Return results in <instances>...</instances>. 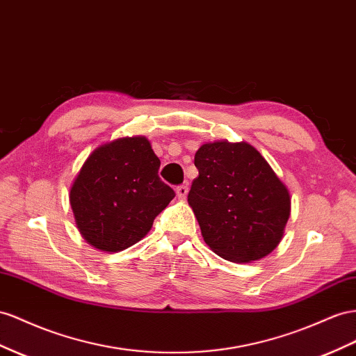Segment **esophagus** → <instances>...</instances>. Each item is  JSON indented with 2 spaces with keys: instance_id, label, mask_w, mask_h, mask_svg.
<instances>
[{
  "instance_id": "obj_1",
  "label": "esophagus",
  "mask_w": 356,
  "mask_h": 356,
  "mask_svg": "<svg viewBox=\"0 0 356 356\" xmlns=\"http://www.w3.org/2000/svg\"><path fill=\"white\" fill-rule=\"evenodd\" d=\"M187 193H188V187L187 186L182 184V186L177 187V196H178V199H186Z\"/></svg>"
}]
</instances>
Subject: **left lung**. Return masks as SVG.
I'll list each match as a JSON object with an SVG mask.
<instances>
[{
	"instance_id": "left-lung-1",
	"label": "left lung",
	"mask_w": 356,
	"mask_h": 356,
	"mask_svg": "<svg viewBox=\"0 0 356 356\" xmlns=\"http://www.w3.org/2000/svg\"><path fill=\"white\" fill-rule=\"evenodd\" d=\"M195 166L188 205L209 248L236 264L270 254L283 238L291 196L261 152L245 142L204 143Z\"/></svg>"
}]
</instances>
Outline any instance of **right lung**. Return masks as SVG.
Segmentation results:
<instances>
[{
	"label": "right lung",
	"instance_id": "add662e5",
	"mask_svg": "<svg viewBox=\"0 0 356 356\" xmlns=\"http://www.w3.org/2000/svg\"><path fill=\"white\" fill-rule=\"evenodd\" d=\"M160 160L147 138H120L95 148L70 188V205L85 241L117 253L145 236L175 197L159 177Z\"/></svg>",
	"mask_w": 356,
	"mask_h": 356
}]
</instances>
